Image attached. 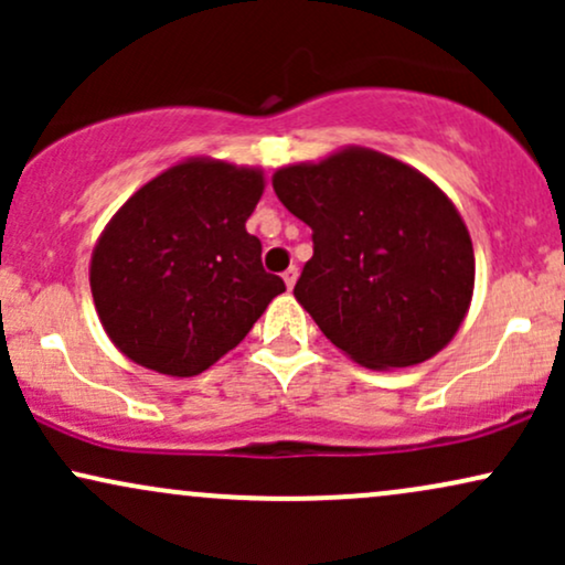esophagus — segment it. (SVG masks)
<instances>
[{"label":"esophagus","instance_id":"obj_1","mask_svg":"<svg viewBox=\"0 0 565 565\" xmlns=\"http://www.w3.org/2000/svg\"><path fill=\"white\" fill-rule=\"evenodd\" d=\"M284 284H287V289L291 291V289H295V284H297V268H295V265H291V268H287V270H284Z\"/></svg>","mask_w":565,"mask_h":565}]
</instances>
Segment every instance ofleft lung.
Instances as JSON below:
<instances>
[{
  "label": "left lung",
  "mask_w": 565,
  "mask_h": 565,
  "mask_svg": "<svg viewBox=\"0 0 565 565\" xmlns=\"http://www.w3.org/2000/svg\"><path fill=\"white\" fill-rule=\"evenodd\" d=\"M274 191L313 231L297 302L366 369L423 364L468 316L476 255L440 188L404 161L348 146L276 170Z\"/></svg>",
  "instance_id": "8db88e82"
}]
</instances>
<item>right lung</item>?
Segmentation results:
<instances>
[{
    "label": "right lung",
    "instance_id": "obj_1",
    "mask_svg": "<svg viewBox=\"0 0 565 565\" xmlns=\"http://www.w3.org/2000/svg\"><path fill=\"white\" fill-rule=\"evenodd\" d=\"M263 170L193 157L170 167L108 220L93 249L97 319L135 364L193 377L249 334L284 281L265 274L246 220Z\"/></svg>",
    "mask_w": 565,
    "mask_h": 565
}]
</instances>
